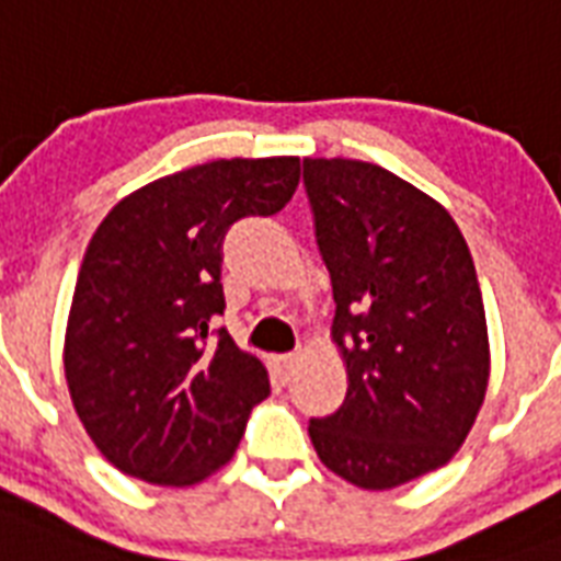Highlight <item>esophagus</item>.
Here are the masks:
<instances>
[{"mask_svg": "<svg viewBox=\"0 0 561 561\" xmlns=\"http://www.w3.org/2000/svg\"><path fill=\"white\" fill-rule=\"evenodd\" d=\"M294 367H297V355H276V358H271L273 381L285 387V383L290 381V373H294Z\"/></svg>", "mask_w": 561, "mask_h": 561, "instance_id": "1", "label": "esophagus"}]
</instances>
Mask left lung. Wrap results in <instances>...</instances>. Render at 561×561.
Wrapping results in <instances>:
<instances>
[{
  "label": "left lung",
  "mask_w": 561,
  "mask_h": 561,
  "mask_svg": "<svg viewBox=\"0 0 561 561\" xmlns=\"http://www.w3.org/2000/svg\"><path fill=\"white\" fill-rule=\"evenodd\" d=\"M302 183L350 373L343 404L308 436L355 486H401L451 460L486 396L474 262L451 215L381 165L302 160Z\"/></svg>",
  "instance_id": "left-lung-1"
}]
</instances>
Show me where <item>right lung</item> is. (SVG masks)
Masks as SVG:
<instances>
[{
	"label": "right lung",
	"instance_id": "1",
	"mask_svg": "<svg viewBox=\"0 0 561 561\" xmlns=\"http://www.w3.org/2000/svg\"><path fill=\"white\" fill-rule=\"evenodd\" d=\"M299 183V157L218 160L113 206L83 255L64 367L87 434L118 471L192 486L227 466L267 373L211 329L224 314L220 244L271 218Z\"/></svg>",
	"mask_w": 561,
	"mask_h": 561
}]
</instances>
